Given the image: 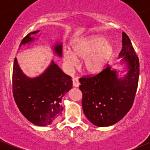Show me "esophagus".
<instances>
[{
  "instance_id": "34e87169",
  "label": "esophagus",
  "mask_w": 150,
  "mask_h": 150,
  "mask_svg": "<svg viewBox=\"0 0 150 150\" xmlns=\"http://www.w3.org/2000/svg\"><path fill=\"white\" fill-rule=\"evenodd\" d=\"M72 84H73L74 87H75V88L79 87L80 83H79V81H78V78H74L73 79H72Z\"/></svg>"
}]
</instances>
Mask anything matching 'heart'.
Returning a JSON list of instances; mask_svg holds the SVG:
<instances>
[{
    "instance_id": "1",
    "label": "heart",
    "mask_w": 150,
    "mask_h": 150,
    "mask_svg": "<svg viewBox=\"0 0 150 150\" xmlns=\"http://www.w3.org/2000/svg\"><path fill=\"white\" fill-rule=\"evenodd\" d=\"M73 53L65 50L63 60L65 66L71 69L78 63L77 57L84 59L83 68L87 74L96 75L103 72L115 54V48L111 42H106L102 36H93L72 47Z\"/></svg>"
}]
</instances>
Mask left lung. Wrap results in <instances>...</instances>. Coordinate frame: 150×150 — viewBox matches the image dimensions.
<instances>
[{
	"instance_id": "left-lung-1",
	"label": "left lung",
	"mask_w": 150,
	"mask_h": 150,
	"mask_svg": "<svg viewBox=\"0 0 150 150\" xmlns=\"http://www.w3.org/2000/svg\"><path fill=\"white\" fill-rule=\"evenodd\" d=\"M122 44L119 57H123L122 62L126 63L128 69L123 78H118L117 71L107 65L98 75L79 79L84 114L96 126L106 127L116 123L134 104L139 76V62L125 33H122Z\"/></svg>"
}]
</instances>
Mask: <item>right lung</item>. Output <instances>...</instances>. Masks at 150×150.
Listing matches in <instances>:
<instances>
[{
    "label": "right lung",
    "mask_w": 150,
    "mask_h": 150,
    "mask_svg": "<svg viewBox=\"0 0 150 150\" xmlns=\"http://www.w3.org/2000/svg\"><path fill=\"white\" fill-rule=\"evenodd\" d=\"M27 35L20 43L25 45L34 40ZM54 52L59 57L62 54L61 43L55 45ZM12 88L15 102L22 114L33 124L46 126L54 122L63 110L60 105L62 99L72 88L71 77L62 71L52 61L43 73L35 78L27 77L22 72L15 58L12 75Z\"/></svg>",
    "instance_id": "obj_1"
}]
</instances>
